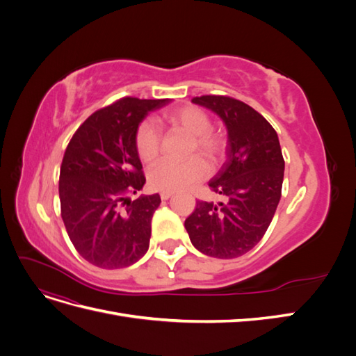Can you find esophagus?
<instances>
[{
	"label": "esophagus",
	"mask_w": 356,
	"mask_h": 356,
	"mask_svg": "<svg viewBox=\"0 0 356 356\" xmlns=\"http://www.w3.org/2000/svg\"><path fill=\"white\" fill-rule=\"evenodd\" d=\"M170 196H172V193H168V191H161V193H160L161 200H168Z\"/></svg>",
	"instance_id": "obj_1"
}]
</instances>
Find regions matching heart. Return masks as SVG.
<instances>
[{
    "label": "heart",
    "mask_w": 356,
    "mask_h": 356,
    "mask_svg": "<svg viewBox=\"0 0 356 356\" xmlns=\"http://www.w3.org/2000/svg\"><path fill=\"white\" fill-rule=\"evenodd\" d=\"M163 120L175 131L190 136L187 154L199 153L211 166L218 165L227 148V138L221 131L212 129L209 114L196 105H184L163 113ZM136 152L145 163L154 161L161 148V136L152 123H143L136 132ZM208 177V166L200 157L186 161L160 160L149 169L148 182L159 191H181Z\"/></svg>",
    "instance_id": "1"
}]
</instances>
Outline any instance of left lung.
<instances>
[{"mask_svg": "<svg viewBox=\"0 0 356 356\" xmlns=\"http://www.w3.org/2000/svg\"><path fill=\"white\" fill-rule=\"evenodd\" d=\"M191 102L217 113L227 127V160L209 181L225 202L197 200L184 225L196 250L215 258L251 251L272 222L282 195L285 161L277 134L248 104L222 95Z\"/></svg>", "mask_w": 356, "mask_h": 356, "instance_id": "left-lung-1", "label": "left lung"}]
</instances>
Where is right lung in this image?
I'll use <instances>...</instances> for the list:
<instances>
[{
	"label": "right lung",
	"instance_id": "1",
	"mask_svg": "<svg viewBox=\"0 0 356 356\" xmlns=\"http://www.w3.org/2000/svg\"><path fill=\"white\" fill-rule=\"evenodd\" d=\"M169 99L122 98L95 111L62 159L60 215L77 252L101 268H122L144 257L160 196L135 195L145 184L136 152L144 117Z\"/></svg>",
	"mask_w": 356,
	"mask_h": 356
}]
</instances>
